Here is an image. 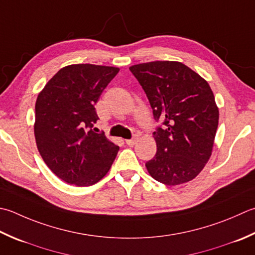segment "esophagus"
Segmentation results:
<instances>
[{"label": "esophagus", "instance_id": "1", "mask_svg": "<svg viewBox=\"0 0 255 255\" xmlns=\"http://www.w3.org/2000/svg\"><path fill=\"white\" fill-rule=\"evenodd\" d=\"M137 139H138L137 137H134L133 139H128V140H126V143L128 146H133V144L137 142Z\"/></svg>", "mask_w": 255, "mask_h": 255}]
</instances>
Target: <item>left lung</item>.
I'll return each instance as SVG.
<instances>
[{
	"label": "left lung",
	"instance_id": "left-lung-1",
	"mask_svg": "<svg viewBox=\"0 0 255 255\" xmlns=\"http://www.w3.org/2000/svg\"><path fill=\"white\" fill-rule=\"evenodd\" d=\"M146 93L156 121L157 152L149 174L166 186L196 178L211 157L219 108L206 79L180 62L156 61L129 67Z\"/></svg>",
	"mask_w": 255,
	"mask_h": 255
}]
</instances>
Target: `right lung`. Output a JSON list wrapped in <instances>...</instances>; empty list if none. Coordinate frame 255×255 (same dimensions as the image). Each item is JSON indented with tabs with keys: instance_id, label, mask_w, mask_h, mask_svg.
Wrapping results in <instances>:
<instances>
[{
	"instance_id": "obj_1",
	"label": "right lung",
	"mask_w": 255,
	"mask_h": 255,
	"mask_svg": "<svg viewBox=\"0 0 255 255\" xmlns=\"http://www.w3.org/2000/svg\"><path fill=\"white\" fill-rule=\"evenodd\" d=\"M119 68L93 64L65 66L49 79L35 104L34 134L47 167L63 181L93 186L106 176L119 147L93 128L103 91Z\"/></svg>"
}]
</instances>
